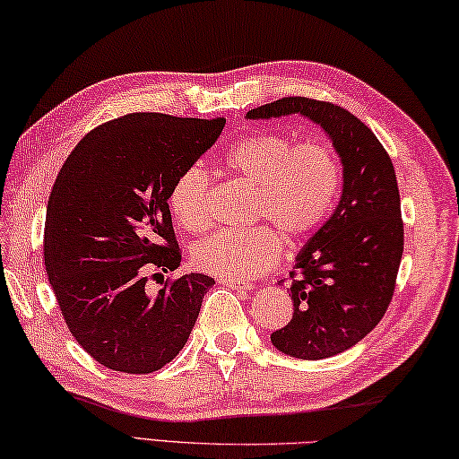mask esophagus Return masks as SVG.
<instances>
[{"label": "esophagus", "instance_id": "34e87169", "mask_svg": "<svg viewBox=\"0 0 459 459\" xmlns=\"http://www.w3.org/2000/svg\"><path fill=\"white\" fill-rule=\"evenodd\" d=\"M222 285H227L235 290H240V293H247V290H251L255 285L253 282H243V281H227V279H221Z\"/></svg>", "mask_w": 459, "mask_h": 459}]
</instances>
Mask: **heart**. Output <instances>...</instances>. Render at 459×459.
Returning <instances> with one entry per match:
<instances>
[{
  "label": "heart",
  "mask_w": 459,
  "mask_h": 459,
  "mask_svg": "<svg viewBox=\"0 0 459 459\" xmlns=\"http://www.w3.org/2000/svg\"><path fill=\"white\" fill-rule=\"evenodd\" d=\"M230 177L253 188L251 221L266 222L247 230H219L196 243L190 258L198 271L227 281H248L271 271L281 258V235L303 240L319 230L335 208L341 164L329 144H297L274 132L243 136L224 154ZM211 177L190 164L174 178L169 206L188 232L211 224Z\"/></svg>",
  "instance_id": "b5f03b06"
}]
</instances>
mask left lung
Returning a JSON list of instances; mask_svg holds the SVG:
<instances>
[{
    "label": "left lung",
    "mask_w": 459,
    "mask_h": 459,
    "mask_svg": "<svg viewBox=\"0 0 459 459\" xmlns=\"http://www.w3.org/2000/svg\"><path fill=\"white\" fill-rule=\"evenodd\" d=\"M289 114L319 124L343 166L335 212L307 240L290 273L293 319L271 335L285 355L316 361L359 343L385 315L403 255L402 203L385 148L345 108L293 96L253 108L247 118Z\"/></svg>",
    "instance_id": "1"
}]
</instances>
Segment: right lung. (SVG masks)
Returning a JSON list of instances; mask_svg holds the SVG:
<instances>
[{"label":"right lung","instance_id":"right-lung-1","mask_svg":"<svg viewBox=\"0 0 459 459\" xmlns=\"http://www.w3.org/2000/svg\"><path fill=\"white\" fill-rule=\"evenodd\" d=\"M224 124L126 114L88 132L57 174L46 212V273L74 339L108 369L152 373L186 345L214 279L182 274L150 295L148 271L180 266L170 186Z\"/></svg>","mask_w":459,"mask_h":459}]
</instances>
